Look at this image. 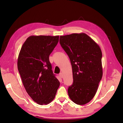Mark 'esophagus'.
Wrapping results in <instances>:
<instances>
[{"label": "esophagus", "instance_id": "1", "mask_svg": "<svg viewBox=\"0 0 123 123\" xmlns=\"http://www.w3.org/2000/svg\"><path fill=\"white\" fill-rule=\"evenodd\" d=\"M59 76H60L61 78H62V77H63V74H62V73H59Z\"/></svg>", "mask_w": 123, "mask_h": 123}]
</instances>
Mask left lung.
<instances>
[{"label": "left lung", "mask_w": 123, "mask_h": 123, "mask_svg": "<svg viewBox=\"0 0 123 123\" xmlns=\"http://www.w3.org/2000/svg\"><path fill=\"white\" fill-rule=\"evenodd\" d=\"M59 43L72 65L73 83L68 89L69 98L77 105H85L94 98L103 76L101 49L84 33L61 36Z\"/></svg>", "instance_id": "left-lung-1"}]
</instances>
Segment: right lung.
Segmentation results:
<instances>
[{
  "label": "right lung",
  "mask_w": 123,
  "mask_h": 123,
  "mask_svg": "<svg viewBox=\"0 0 123 123\" xmlns=\"http://www.w3.org/2000/svg\"><path fill=\"white\" fill-rule=\"evenodd\" d=\"M58 40L59 36H30L18 55L17 67L24 86L39 105L52 101L60 85L49 61V55Z\"/></svg>",
  "instance_id": "add662e5"
}]
</instances>
